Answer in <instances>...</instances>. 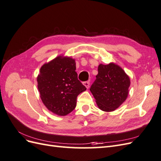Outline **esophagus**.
Instances as JSON below:
<instances>
[{
  "mask_svg": "<svg viewBox=\"0 0 161 161\" xmlns=\"http://www.w3.org/2000/svg\"><path fill=\"white\" fill-rule=\"evenodd\" d=\"M83 85L85 86L86 89H89V85H90V82H89V81H85L83 82Z\"/></svg>",
  "mask_w": 161,
  "mask_h": 161,
  "instance_id": "34e87169",
  "label": "esophagus"
}]
</instances>
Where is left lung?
<instances>
[{"label":"left lung","mask_w":161,"mask_h":161,"mask_svg":"<svg viewBox=\"0 0 161 161\" xmlns=\"http://www.w3.org/2000/svg\"><path fill=\"white\" fill-rule=\"evenodd\" d=\"M96 78L90 91L99 108L108 112L118 108L127 99L130 85L129 76L120 66L110 63L99 65Z\"/></svg>","instance_id":"1"}]
</instances>
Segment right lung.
<instances>
[{"label": "right lung", "instance_id": "1", "mask_svg": "<svg viewBox=\"0 0 161 161\" xmlns=\"http://www.w3.org/2000/svg\"><path fill=\"white\" fill-rule=\"evenodd\" d=\"M75 60L58 56L43 64L37 78L41 99L52 113L64 116L74 110L76 98L86 87L78 80Z\"/></svg>", "mask_w": 161, "mask_h": 161}]
</instances>
